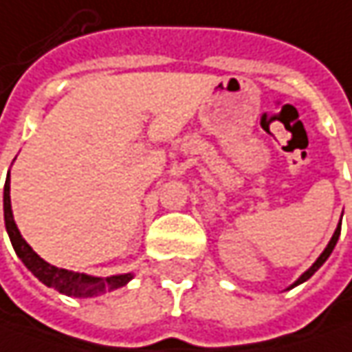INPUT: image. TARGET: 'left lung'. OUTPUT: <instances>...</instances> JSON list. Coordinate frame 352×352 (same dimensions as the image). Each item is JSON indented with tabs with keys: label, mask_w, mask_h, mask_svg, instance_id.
<instances>
[{
	"label": "left lung",
	"mask_w": 352,
	"mask_h": 352,
	"mask_svg": "<svg viewBox=\"0 0 352 352\" xmlns=\"http://www.w3.org/2000/svg\"><path fill=\"white\" fill-rule=\"evenodd\" d=\"M339 235H341V221H339V226H337V229H336V233H333V236H331V239H329V243H327V246H326V248H324V252H322V254H320V256H318L316 262H314V264H312V266L308 267L307 272H305V274H302V276L298 277V279H296L295 283H293V285L289 287V289H293V287L300 285V283H305V281H307V279H310V277H312V276H314V274H316L318 270H320V267H322V264H324V262H326L327 258H329V254H331V252H333V248H336V245H337V239H339Z\"/></svg>",
	"instance_id": "8db88e82"
}]
</instances>
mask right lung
Returning a JSON list of instances; mask_svg holds the SVG:
<instances>
[{
  "label": "right lung",
  "instance_id": "right-lung-1",
  "mask_svg": "<svg viewBox=\"0 0 352 352\" xmlns=\"http://www.w3.org/2000/svg\"><path fill=\"white\" fill-rule=\"evenodd\" d=\"M3 217H6L7 235L11 239V245L15 248L16 256L25 264L32 274H34L44 285L57 289L59 293L67 296H78V298H88V296L104 295L107 291H116L119 287L126 285L133 274H119V276L96 277L88 274H78L63 267H56L47 264L44 258H40L32 250V246L26 243L13 217L11 210V179L7 175L6 188H3Z\"/></svg>",
  "mask_w": 352,
  "mask_h": 352
}]
</instances>
